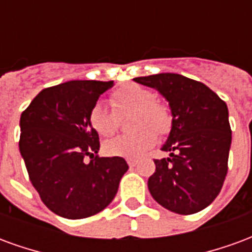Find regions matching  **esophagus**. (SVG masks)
Listing matches in <instances>:
<instances>
[{"instance_id": "34e87169", "label": "esophagus", "mask_w": 252, "mask_h": 252, "mask_svg": "<svg viewBox=\"0 0 252 252\" xmlns=\"http://www.w3.org/2000/svg\"><path fill=\"white\" fill-rule=\"evenodd\" d=\"M128 166H129V167H135V166H136V162H135V160H128Z\"/></svg>"}]
</instances>
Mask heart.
<instances>
[{"label": "heart", "instance_id": "obj_1", "mask_svg": "<svg viewBox=\"0 0 252 252\" xmlns=\"http://www.w3.org/2000/svg\"><path fill=\"white\" fill-rule=\"evenodd\" d=\"M113 112L102 102L94 104L89 110L88 121L95 133L108 137L113 135L119 126L117 115L132 113L128 135H120L104 144V153L109 157L137 160L154 147L157 134L170 131L173 116L162 102L155 101V93L137 83H128L115 90L110 95Z\"/></svg>", "mask_w": 252, "mask_h": 252}]
</instances>
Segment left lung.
Masks as SVG:
<instances>
[{"label": "left lung", "instance_id": "obj_1", "mask_svg": "<svg viewBox=\"0 0 252 252\" xmlns=\"http://www.w3.org/2000/svg\"><path fill=\"white\" fill-rule=\"evenodd\" d=\"M133 81L157 89L173 116L169 137L162 146L170 157L154 160L150 193L178 215L202 211L220 193L227 175L232 140L227 104L206 85L180 74L162 72Z\"/></svg>", "mask_w": 252, "mask_h": 252}]
</instances>
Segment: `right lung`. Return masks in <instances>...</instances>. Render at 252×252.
<instances>
[{"mask_svg":"<svg viewBox=\"0 0 252 252\" xmlns=\"http://www.w3.org/2000/svg\"><path fill=\"white\" fill-rule=\"evenodd\" d=\"M113 81H68L41 90L20 117V154L44 205L64 219L98 213L115 198L126 159L99 158L90 108ZM91 158L89 162L86 160Z\"/></svg>","mask_w":252,"mask_h":252,"instance_id":"obj_1","label":"right lung"}]
</instances>
